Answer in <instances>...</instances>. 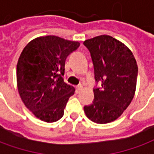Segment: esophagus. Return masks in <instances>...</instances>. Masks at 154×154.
Wrapping results in <instances>:
<instances>
[{"label": "esophagus", "instance_id": "esophagus-1", "mask_svg": "<svg viewBox=\"0 0 154 154\" xmlns=\"http://www.w3.org/2000/svg\"><path fill=\"white\" fill-rule=\"evenodd\" d=\"M82 88H83L82 85H78V86H77L76 87V91H77V93H79L82 90Z\"/></svg>", "mask_w": 154, "mask_h": 154}]
</instances>
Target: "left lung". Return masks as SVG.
Masks as SVG:
<instances>
[{"mask_svg":"<svg viewBox=\"0 0 154 154\" xmlns=\"http://www.w3.org/2000/svg\"><path fill=\"white\" fill-rule=\"evenodd\" d=\"M93 62L95 79L101 82L94 89V100L84 106L89 119L97 124L112 122L131 103L136 90L138 66L132 52L110 35L84 41Z\"/></svg>","mask_w":154,"mask_h":154,"instance_id":"8db88e82","label":"left lung"}]
</instances>
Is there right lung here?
Returning a JSON list of instances; mask_svg holds the SVG:
<instances>
[{
	"instance_id": "right-lung-1",
	"label": "right lung",
	"mask_w": 154,
	"mask_h": 154,
	"mask_svg": "<svg viewBox=\"0 0 154 154\" xmlns=\"http://www.w3.org/2000/svg\"><path fill=\"white\" fill-rule=\"evenodd\" d=\"M79 46L77 41L48 35L31 40L21 52L16 67L18 91L38 119L52 123L63 116L75 91L63 81L65 61Z\"/></svg>"
}]
</instances>
